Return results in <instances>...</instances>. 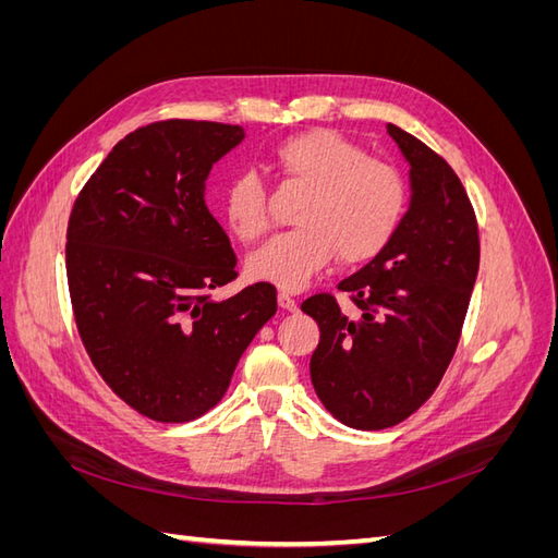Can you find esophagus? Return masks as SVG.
Here are the masks:
<instances>
[{
    "mask_svg": "<svg viewBox=\"0 0 558 558\" xmlns=\"http://www.w3.org/2000/svg\"><path fill=\"white\" fill-rule=\"evenodd\" d=\"M277 302H279V307H281L283 312H295V310H298L295 298H293L291 293H286V291H281V293L277 295Z\"/></svg>",
    "mask_w": 558,
    "mask_h": 558,
    "instance_id": "obj_1",
    "label": "esophagus"
}]
</instances>
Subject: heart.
I'll return each instance as SVG.
<instances>
[{
	"instance_id": "1",
	"label": "heart",
	"mask_w": 558,
	"mask_h": 558,
	"mask_svg": "<svg viewBox=\"0 0 558 558\" xmlns=\"http://www.w3.org/2000/svg\"><path fill=\"white\" fill-rule=\"evenodd\" d=\"M281 181L300 183L310 195L300 202L295 230L281 232L248 256V275L283 291H298L332 256L363 263L393 238L404 209V183L391 165L365 158L363 150L332 130H307L275 148ZM226 218L242 242L269 228L265 185L253 172L234 177L226 189Z\"/></svg>"
}]
</instances>
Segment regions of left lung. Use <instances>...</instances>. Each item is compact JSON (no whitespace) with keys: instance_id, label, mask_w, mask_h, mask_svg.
I'll use <instances>...</instances> for the list:
<instances>
[{"instance_id":"left-lung-1","label":"left lung","mask_w":558,"mask_h":558,"mask_svg":"<svg viewBox=\"0 0 558 558\" xmlns=\"http://www.w3.org/2000/svg\"><path fill=\"white\" fill-rule=\"evenodd\" d=\"M410 162L412 199L393 238L335 295L302 302L320 330L310 375L324 408L349 428L396 426L424 404L459 347L480 269V232L461 179L424 142L388 123Z\"/></svg>"}]
</instances>
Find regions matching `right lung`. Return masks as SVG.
Masks as SVG:
<instances>
[{"instance_id":"1","label":"right lung","mask_w":558,"mask_h":558,"mask_svg":"<svg viewBox=\"0 0 558 558\" xmlns=\"http://www.w3.org/2000/svg\"><path fill=\"white\" fill-rule=\"evenodd\" d=\"M242 140L240 125L181 118L134 130L70 214L66 283L81 342L111 391L162 424L209 412L277 312L267 281L211 300L238 279V256L207 209L205 181Z\"/></svg>"}]
</instances>
